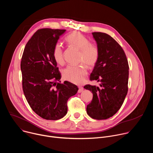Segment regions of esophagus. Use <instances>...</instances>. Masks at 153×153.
I'll return each instance as SVG.
<instances>
[{
  "mask_svg": "<svg viewBox=\"0 0 153 153\" xmlns=\"http://www.w3.org/2000/svg\"><path fill=\"white\" fill-rule=\"evenodd\" d=\"M83 91V87H82V86H80L79 88L78 93H82Z\"/></svg>",
  "mask_w": 153,
  "mask_h": 153,
  "instance_id": "esophagus-1",
  "label": "esophagus"
}]
</instances>
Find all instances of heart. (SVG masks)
<instances>
[{"label":"heart","instance_id":"b5f03b06","mask_svg":"<svg viewBox=\"0 0 153 153\" xmlns=\"http://www.w3.org/2000/svg\"><path fill=\"white\" fill-rule=\"evenodd\" d=\"M65 40L68 45L80 50L79 62L90 68L95 66L99 57V50L97 45L91 43L89 39L77 31L68 35ZM53 56L57 63L60 65L64 64L63 48L60 43H56L54 46ZM86 75L87 71L83 65L68 66L62 71V76L65 80L77 85L83 83Z\"/></svg>","mask_w":153,"mask_h":153}]
</instances>
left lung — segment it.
<instances>
[{"mask_svg":"<svg viewBox=\"0 0 153 153\" xmlns=\"http://www.w3.org/2000/svg\"><path fill=\"white\" fill-rule=\"evenodd\" d=\"M92 34L99 57L90 79L100 84L84 86L93 94L86 113L94 119L104 120L114 116L124 102L128 88L129 65L123 50L111 36L100 32Z\"/></svg>","mask_w":153,"mask_h":153,"instance_id":"obj_1","label":"left lung"}]
</instances>
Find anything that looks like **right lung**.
I'll list each match as a JSON object with an SVG mask.
<instances>
[{
  "instance_id": "right-lung-1",
  "label": "right lung",
  "mask_w": 153,
  "mask_h": 153,
  "mask_svg": "<svg viewBox=\"0 0 153 153\" xmlns=\"http://www.w3.org/2000/svg\"><path fill=\"white\" fill-rule=\"evenodd\" d=\"M65 31L38 30L27 42L21 59L24 95L34 113L46 120L66 115L67 101L79 90L68 81L60 83L61 74L53 56L54 46Z\"/></svg>"
}]
</instances>
